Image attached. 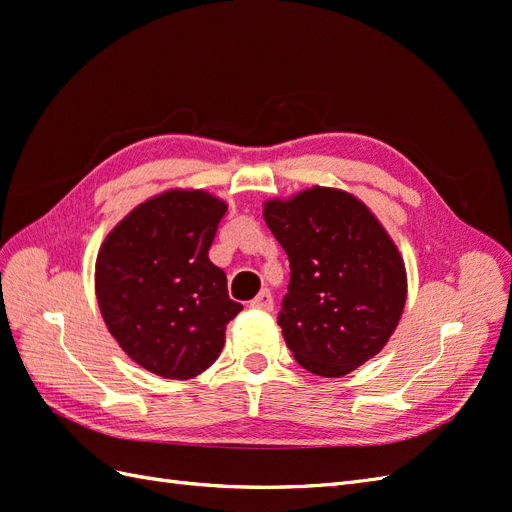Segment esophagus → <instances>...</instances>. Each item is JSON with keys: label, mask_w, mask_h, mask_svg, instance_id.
I'll list each match as a JSON object with an SVG mask.
<instances>
[{"label": "esophagus", "mask_w": 512, "mask_h": 512, "mask_svg": "<svg viewBox=\"0 0 512 512\" xmlns=\"http://www.w3.org/2000/svg\"><path fill=\"white\" fill-rule=\"evenodd\" d=\"M250 307L260 309V312H271V309H273V294L267 288L260 290L258 297L250 303Z\"/></svg>", "instance_id": "esophagus-1"}]
</instances>
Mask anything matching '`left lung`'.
<instances>
[{
	"instance_id": "1",
	"label": "left lung",
	"mask_w": 512,
	"mask_h": 512,
	"mask_svg": "<svg viewBox=\"0 0 512 512\" xmlns=\"http://www.w3.org/2000/svg\"><path fill=\"white\" fill-rule=\"evenodd\" d=\"M265 222L290 262L277 324L297 363L339 378L389 342L406 303L395 243L354 196L312 188L265 205Z\"/></svg>"
}]
</instances>
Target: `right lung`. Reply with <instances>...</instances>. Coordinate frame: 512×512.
Instances as JSON below:
<instances>
[{
	"instance_id": "right-lung-1",
	"label": "right lung",
	"mask_w": 512,
	"mask_h": 512,
	"mask_svg": "<svg viewBox=\"0 0 512 512\" xmlns=\"http://www.w3.org/2000/svg\"><path fill=\"white\" fill-rule=\"evenodd\" d=\"M226 209L200 190L166 192L136 207L100 247L96 294L106 327L132 361L162 378L203 374L243 309L209 260Z\"/></svg>"
}]
</instances>
